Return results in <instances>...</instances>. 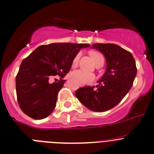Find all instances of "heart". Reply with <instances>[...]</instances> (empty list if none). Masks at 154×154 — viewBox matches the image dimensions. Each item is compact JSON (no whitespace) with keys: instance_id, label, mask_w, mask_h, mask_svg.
<instances>
[{"instance_id":"obj_1","label":"heart","mask_w":154,"mask_h":154,"mask_svg":"<svg viewBox=\"0 0 154 154\" xmlns=\"http://www.w3.org/2000/svg\"><path fill=\"white\" fill-rule=\"evenodd\" d=\"M90 55L93 59L94 62H95V65L98 63L100 61L103 60V57L100 52L98 51H91ZM79 58H80V54H77L73 58L72 62V66L75 67L77 65L78 62H79ZM70 77L73 79L74 80L77 81L79 84H85L87 83L92 82V81L95 79V75L92 72H87L84 71L77 70L72 71L70 73Z\"/></svg>"}]
</instances>
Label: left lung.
Masks as SVG:
<instances>
[{
    "label": "left lung",
    "instance_id": "8db88e82",
    "mask_svg": "<svg viewBox=\"0 0 154 154\" xmlns=\"http://www.w3.org/2000/svg\"><path fill=\"white\" fill-rule=\"evenodd\" d=\"M92 48L100 51L106 60V70L95 87H84L75 91V96L87 109L106 112L114 108L125 96L137 75L133 56L115 44L95 43Z\"/></svg>",
    "mask_w": 154,
    "mask_h": 154
}]
</instances>
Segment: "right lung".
Here are the masks:
<instances>
[{"label": "right lung", "mask_w": 154, "mask_h": 154, "mask_svg": "<svg viewBox=\"0 0 154 154\" xmlns=\"http://www.w3.org/2000/svg\"><path fill=\"white\" fill-rule=\"evenodd\" d=\"M89 46L64 42L43 45L23 60L16 76V92L18 104L26 115L41 120L52 113L72 59L80 49ZM57 75L60 80L51 84L49 79Z\"/></svg>", "instance_id": "obj_1"}]
</instances>
